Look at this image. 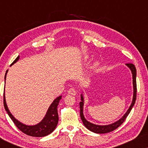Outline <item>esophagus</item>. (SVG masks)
<instances>
[{
	"mask_svg": "<svg viewBox=\"0 0 148 148\" xmlns=\"http://www.w3.org/2000/svg\"><path fill=\"white\" fill-rule=\"evenodd\" d=\"M68 94H71V95H73V96H75L76 94H77V92H76V90H75V89L70 88L69 90H68Z\"/></svg>",
	"mask_w": 148,
	"mask_h": 148,
	"instance_id": "34e87169",
	"label": "esophagus"
}]
</instances>
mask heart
<instances>
[{"instance_id": "1", "label": "heart", "mask_w": 148, "mask_h": 148, "mask_svg": "<svg viewBox=\"0 0 148 148\" xmlns=\"http://www.w3.org/2000/svg\"><path fill=\"white\" fill-rule=\"evenodd\" d=\"M98 62H95L94 64V66H98Z\"/></svg>"}]
</instances>
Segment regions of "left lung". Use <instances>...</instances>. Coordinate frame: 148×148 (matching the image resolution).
I'll use <instances>...</instances> for the list:
<instances>
[{
  "label": "left lung",
  "instance_id": "left-lung-1",
  "mask_svg": "<svg viewBox=\"0 0 148 148\" xmlns=\"http://www.w3.org/2000/svg\"><path fill=\"white\" fill-rule=\"evenodd\" d=\"M126 65L128 66V67L130 69L131 71V73H132L133 75V100L132 103H131L130 107H129L128 110L127 111V112L125 113L122 118L119 119V121H116V122L114 123H112V124L108 125H98L93 124L92 123H90L85 119L84 113H83V110H84V97H83V95H81V100H82V102L79 103V106H80V116L81 119L83 121V123H84V126L86 127L87 129H89V130L92 131V132L96 133H99V134H101V133H106L111 132V131L115 130V129L118 128L119 126H121V125L123 124V122H124L125 119L128 116L129 113H130L131 109H132L133 106H134L135 100H136V96H137V84H136V69H135V66L132 63H127Z\"/></svg>",
  "mask_w": 148,
  "mask_h": 148
}]
</instances>
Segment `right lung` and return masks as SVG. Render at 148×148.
<instances>
[{"label":"right lung","instance_id":"add662e5","mask_svg":"<svg viewBox=\"0 0 148 148\" xmlns=\"http://www.w3.org/2000/svg\"><path fill=\"white\" fill-rule=\"evenodd\" d=\"M19 59V56H18L16 59L13 62V63L11 64H13ZM8 70L6 71V74L5 76V79H6V75L7 73ZM62 98V96H58L56 98L55 100L53 101L50 105L49 108L46 112V116L44 118L42 119L41 122L38 123V124L36 125H32V126H29V125H24L19 121H17L15 117H14L8 108L7 103H6L5 100V93H4V106H5V110L9 114L10 118L13 121L14 124L16 125V127L19 129L20 131H22L25 134L29 135V136L32 137H44L46 135H49L55 129L56 125L58 124V111H57V107L58 105L59 104V102L60 99Z\"/></svg>","mask_w":148,"mask_h":148}]
</instances>
